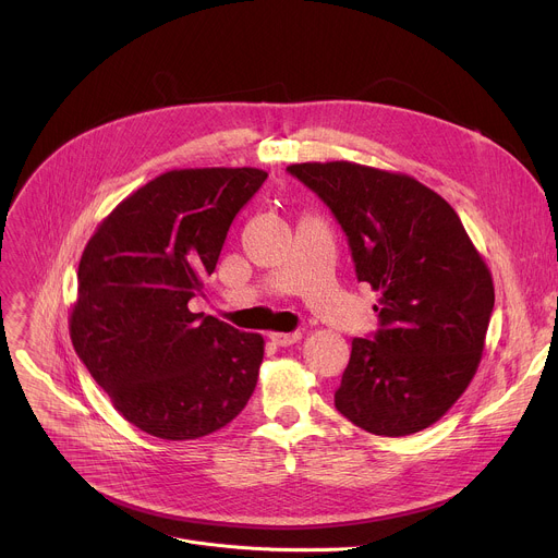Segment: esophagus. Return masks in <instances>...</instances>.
Masks as SVG:
<instances>
[{
  "instance_id": "1",
  "label": "esophagus",
  "mask_w": 558,
  "mask_h": 558,
  "mask_svg": "<svg viewBox=\"0 0 558 558\" xmlns=\"http://www.w3.org/2000/svg\"><path fill=\"white\" fill-rule=\"evenodd\" d=\"M269 340L274 344H278V347H291V344L302 340V333L300 331H293V333H276L274 331V333H269Z\"/></svg>"
}]
</instances>
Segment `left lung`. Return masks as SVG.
<instances>
[{"label": "left lung", "instance_id": "left-lung-1", "mask_svg": "<svg viewBox=\"0 0 558 558\" xmlns=\"http://www.w3.org/2000/svg\"><path fill=\"white\" fill-rule=\"evenodd\" d=\"M287 172L333 211L357 280L379 291V329L353 338L336 409L373 435L428 428L482 362L495 306L484 258L457 211L407 174L349 161Z\"/></svg>", "mask_w": 558, "mask_h": 558}]
</instances>
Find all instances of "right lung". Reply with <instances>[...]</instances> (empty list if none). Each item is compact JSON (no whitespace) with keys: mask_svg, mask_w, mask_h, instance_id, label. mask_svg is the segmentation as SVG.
I'll list each match as a JSON object with an SVG mask.
<instances>
[{"mask_svg":"<svg viewBox=\"0 0 558 558\" xmlns=\"http://www.w3.org/2000/svg\"><path fill=\"white\" fill-rule=\"evenodd\" d=\"M265 179L256 168L166 172L119 203L84 250L72 347L114 409L151 437H205L256 388L263 336L187 304Z\"/></svg>","mask_w":558,"mask_h":558,"instance_id":"1","label":"right lung"}]
</instances>
